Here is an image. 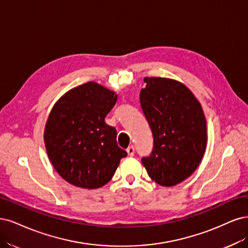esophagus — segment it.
Masks as SVG:
<instances>
[{"mask_svg":"<svg viewBox=\"0 0 248 248\" xmlns=\"http://www.w3.org/2000/svg\"><path fill=\"white\" fill-rule=\"evenodd\" d=\"M126 153L129 155V156H133L135 155V148L134 146H129L126 148Z\"/></svg>","mask_w":248,"mask_h":248,"instance_id":"esophagus-1","label":"esophagus"}]
</instances>
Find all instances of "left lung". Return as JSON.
<instances>
[{"mask_svg":"<svg viewBox=\"0 0 248 248\" xmlns=\"http://www.w3.org/2000/svg\"><path fill=\"white\" fill-rule=\"evenodd\" d=\"M144 82L140 103L154 135V149L142 164L157 185L174 186L188 178L202 161L206 118L195 94L180 81L145 77Z\"/></svg>","mask_w":248,"mask_h":248,"instance_id":"obj_1","label":"left lung"}]
</instances>
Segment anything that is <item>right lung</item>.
<instances>
[{
  "mask_svg": "<svg viewBox=\"0 0 248 248\" xmlns=\"http://www.w3.org/2000/svg\"><path fill=\"white\" fill-rule=\"evenodd\" d=\"M117 94L89 81L55 102L44 129L47 155L60 176L77 187L93 189L111 180L126 151L117 145L116 130L105 117Z\"/></svg>",
  "mask_w": 248,
  "mask_h": 248,
  "instance_id": "add662e5",
  "label": "right lung"
}]
</instances>
